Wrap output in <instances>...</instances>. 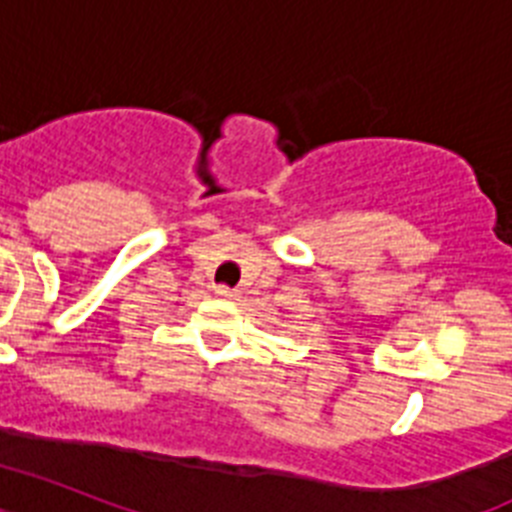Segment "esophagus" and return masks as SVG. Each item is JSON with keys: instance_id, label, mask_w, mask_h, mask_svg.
Returning <instances> with one entry per match:
<instances>
[{"instance_id": "obj_1", "label": "esophagus", "mask_w": 512, "mask_h": 512, "mask_svg": "<svg viewBox=\"0 0 512 512\" xmlns=\"http://www.w3.org/2000/svg\"><path fill=\"white\" fill-rule=\"evenodd\" d=\"M216 296H221V299H234L236 296V291L234 289H229V286H216Z\"/></svg>"}]
</instances>
